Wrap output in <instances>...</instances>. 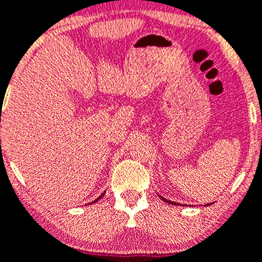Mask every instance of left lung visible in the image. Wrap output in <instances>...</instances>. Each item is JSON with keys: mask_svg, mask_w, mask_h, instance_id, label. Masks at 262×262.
<instances>
[{"mask_svg": "<svg viewBox=\"0 0 262 262\" xmlns=\"http://www.w3.org/2000/svg\"><path fill=\"white\" fill-rule=\"evenodd\" d=\"M162 200H164V201H165V202H167V204H171V205H175V202H171V201H167V200H165V199H162Z\"/></svg>", "mask_w": 262, "mask_h": 262, "instance_id": "left-lung-1", "label": "left lung"}]
</instances>
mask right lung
I'll list each match as a JSON object with an SVG mask.
<instances>
[{"mask_svg":"<svg viewBox=\"0 0 262 262\" xmlns=\"http://www.w3.org/2000/svg\"><path fill=\"white\" fill-rule=\"evenodd\" d=\"M102 195H103V193H102V194H101V195H100V197H98V199H97V200H96V201H98V200H100V199H101V197H102ZM96 201H93V202H96Z\"/></svg>","mask_w":262,"mask_h":262,"instance_id":"1","label":"right lung"}]
</instances>
